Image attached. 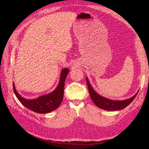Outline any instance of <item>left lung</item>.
<instances>
[{"mask_svg": "<svg viewBox=\"0 0 149 149\" xmlns=\"http://www.w3.org/2000/svg\"><path fill=\"white\" fill-rule=\"evenodd\" d=\"M86 81L88 88L89 94H90L91 98L93 101V102L95 104V105L97 106L98 108L106 111H118L125 108L127 106H128L133 102L139 92L138 91L132 97L127 100H113L103 97L102 95H99L95 92L92 88L91 83L88 81V79L87 77Z\"/></svg>", "mask_w": 149, "mask_h": 149, "instance_id": "left-lung-1", "label": "left lung"}]
</instances>
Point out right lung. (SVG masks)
I'll return each instance as SVG.
<instances>
[{"mask_svg": "<svg viewBox=\"0 0 149 149\" xmlns=\"http://www.w3.org/2000/svg\"><path fill=\"white\" fill-rule=\"evenodd\" d=\"M69 72V70L63 68L61 73L60 80L54 91L46 95H42L35 99H26L21 96L17 92L15 83L13 82V91L17 98L26 108L35 112L45 114L54 111L60 106L63 99V91L65 79Z\"/></svg>", "mask_w": 149, "mask_h": 149, "instance_id": "add662e5", "label": "right lung"}]
</instances>
